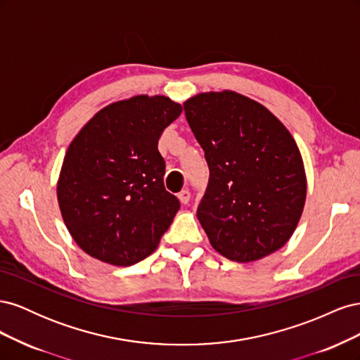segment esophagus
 <instances>
[{
	"label": "esophagus",
	"mask_w": 360,
	"mask_h": 360,
	"mask_svg": "<svg viewBox=\"0 0 360 360\" xmlns=\"http://www.w3.org/2000/svg\"><path fill=\"white\" fill-rule=\"evenodd\" d=\"M179 200L181 204H188L189 200H191V192L188 189H183L180 193H179Z\"/></svg>",
	"instance_id": "34e87169"
}]
</instances>
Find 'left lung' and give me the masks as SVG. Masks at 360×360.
Masks as SVG:
<instances>
[{
  "mask_svg": "<svg viewBox=\"0 0 360 360\" xmlns=\"http://www.w3.org/2000/svg\"><path fill=\"white\" fill-rule=\"evenodd\" d=\"M183 108L210 169L197 216L212 246L237 263L281 249L307 200V174L288 129L230 90L200 93Z\"/></svg>",
  "mask_w": 360,
  "mask_h": 360,
  "instance_id": "obj_1",
  "label": "left lung"
}]
</instances>
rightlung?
Returning a JSON list of instances; mask_svg holds the SVG:
<instances>
[{"label":"right lung","instance_id":"right-lung-1","mask_svg":"<svg viewBox=\"0 0 360 360\" xmlns=\"http://www.w3.org/2000/svg\"><path fill=\"white\" fill-rule=\"evenodd\" d=\"M183 111L165 96L105 106L70 143L57 183L63 221L93 258L132 266L155 252L180 209L165 189L159 138Z\"/></svg>","mask_w":360,"mask_h":360}]
</instances>
